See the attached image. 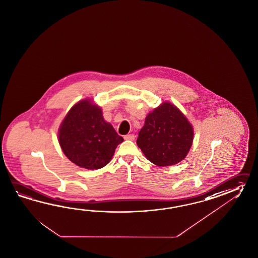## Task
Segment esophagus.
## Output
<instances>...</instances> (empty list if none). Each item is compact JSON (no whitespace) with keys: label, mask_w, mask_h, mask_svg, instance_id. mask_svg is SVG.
I'll return each instance as SVG.
<instances>
[{"label":"esophagus","mask_w":258,"mask_h":258,"mask_svg":"<svg viewBox=\"0 0 258 258\" xmlns=\"http://www.w3.org/2000/svg\"><path fill=\"white\" fill-rule=\"evenodd\" d=\"M124 139L127 140V141H134L135 136H134V134H126L124 136Z\"/></svg>","instance_id":"34e87169"}]
</instances>
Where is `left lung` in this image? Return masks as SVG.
I'll list each match as a JSON object with an SVG mask.
<instances>
[{"label": "left lung", "instance_id": "obj_1", "mask_svg": "<svg viewBox=\"0 0 258 258\" xmlns=\"http://www.w3.org/2000/svg\"><path fill=\"white\" fill-rule=\"evenodd\" d=\"M192 141L194 128L187 117L174 104L165 102L146 116L137 144L150 162L167 166L183 160Z\"/></svg>", "mask_w": 258, "mask_h": 258}]
</instances>
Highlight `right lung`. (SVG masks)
<instances>
[{"label":"right lung","mask_w":258,"mask_h":258,"mask_svg":"<svg viewBox=\"0 0 258 258\" xmlns=\"http://www.w3.org/2000/svg\"><path fill=\"white\" fill-rule=\"evenodd\" d=\"M63 154L75 165L99 169L108 164L124 140L103 119L102 109L88 99L69 110L58 132Z\"/></svg>","instance_id":"right-lung-1"}]
</instances>
